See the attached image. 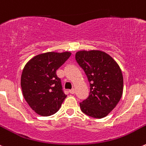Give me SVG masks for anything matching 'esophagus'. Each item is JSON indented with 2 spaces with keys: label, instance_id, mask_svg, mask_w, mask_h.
Wrapping results in <instances>:
<instances>
[{
  "label": "esophagus",
  "instance_id": "obj_1",
  "mask_svg": "<svg viewBox=\"0 0 146 146\" xmlns=\"http://www.w3.org/2000/svg\"><path fill=\"white\" fill-rule=\"evenodd\" d=\"M69 92H70V94H75V92H76V90H75V89H70V90H69Z\"/></svg>",
  "mask_w": 146,
  "mask_h": 146
}]
</instances>
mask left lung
Masks as SVG:
<instances>
[{"instance_id": "1", "label": "left lung", "mask_w": 146, "mask_h": 146, "mask_svg": "<svg viewBox=\"0 0 146 146\" xmlns=\"http://www.w3.org/2000/svg\"><path fill=\"white\" fill-rule=\"evenodd\" d=\"M76 60L87 76L90 92L80 102L84 113L96 118L105 117L116 106L123 93V76L117 62L104 52L79 51Z\"/></svg>"}]
</instances>
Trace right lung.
<instances>
[{
	"label": "right lung",
	"instance_id": "1",
	"mask_svg": "<svg viewBox=\"0 0 146 146\" xmlns=\"http://www.w3.org/2000/svg\"><path fill=\"white\" fill-rule=\"evenodd\" d=\"M70 55L68 52L40 54L25 66L21 76L22 94L30 107L38 115L54 114L66 98L56 71Z\"/></svg>",
	"mask_w": 146,
	"mask_h": 146
}]
</instances>
